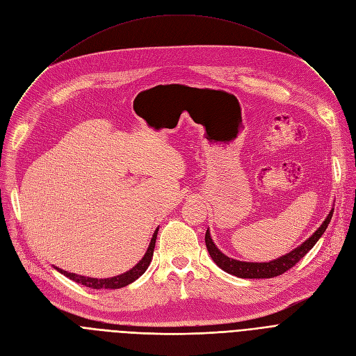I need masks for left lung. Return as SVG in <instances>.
Returning <instances> with one entry per match:
<instances>
[{
	"instance_id": "1",
	"label": "left lung",
	"mask_w": 356,
	"mask_h": 356,
	"mask_svg": "<svg viewBox=\"0 0 356 356\" xmlns=\"http://www.w3.org/2000/svg\"><path fill=\"white\" fill-rule=\"evenodd\" d=\"M333 209L329 212L327 218L321 225V228L317 229L306 242L300 247H297L294 251L289 252L287 255L280 257L274 261H270V263H242V261L232 259L227 257L225 254H222L213 244V241L211 238L209 231H207V235H204V242H207V248L212 257V259L216 263L218 267H220L223 271H227L232 275H236L239 278H273L277 275L284 274L287 270L293 268L298 261H300L313 247L319 238L323 235L326 231L329 222L332 219Z\"/></svg>"
}]
</instances>
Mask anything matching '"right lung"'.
Masks as SVG:
<instances>
[{"label": "right lung", "instance_id": "add662e5", "mask_svg": "<svg viewBox=\"0 0 356 356\" xmlns=\"http://www.w3.org/2000/svg\"><path fill=\"white\" fill-rule=\"evenodd\" d=\"M157 231L159 228L156 229L153 238H152V242H149L148 245V250L145 252V255L143 257V259L140 261V263L131 268L129 271L121 274V275H117V277H112V278H90V277H83V275H76L73 273H66L63 270H59L56 268L59 273L65 274L66 277H69L70 280H73L74 283L78 284H82L85 287H89V289H97V290H101V289H121V287H125L128 284H131L133 282H136V280L143 275L145 273V270L148 268L149 263H152V258H153V252H154V247H156V239H157Z\"/></svg>", "mask_w": 356, "mask_h": 356}]
</instances>
